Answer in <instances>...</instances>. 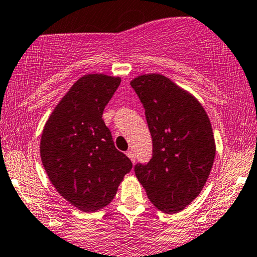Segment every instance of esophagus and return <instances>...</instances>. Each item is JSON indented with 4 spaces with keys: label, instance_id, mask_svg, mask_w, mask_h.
I'll use <instances>...</instances> for the list:
<instances>
[{
    "label": "esophagus",
    "instance_id": "1",
    "mask_svg": "<svg viewBox=\"0 0 257 257\" xmlns=\"http://www.w3.org/2000/svg\"><path fill=\"white\" fill-rule=\"evenodd\" d=\"M126 156L131 159V161L133 163H135V156H134V152L133 151H126Z\"/></svg>",
    "mask_w": 257,
    "mask_h": 257
}]
</instances>
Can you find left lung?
<instances>
[{
  "label": "left lung",
  "mask_w": 257,
  "mask_h": 257,
  "mask_svg": "<svg viewBox=\"0 0 257 257\" xmlns=\"http://www.w3.org/2000/svg\"><path fill=\"white\" fill-rule=\"evenodd\" d=\"M131 85L152 137L150 162L135 166V176L155 207L177 213L199 196L212 170L216 144L210 118L195 96L165 75H138Z\"/></svg>",
  "instance_id": "left-lung-1"
}]
</instances>
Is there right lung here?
<instances>
[{
    "label": "right lung",
    "instance_id": "right-lung-1",
    "mask_svg": "<svg viewBox=\"0 0 257 257\" xmlns=\"http://www.w3.org/2000/svg\"><path fill=\"white\" fill-rule=\"evenodd\" d=\"M119 77L86 74L55 107L44 126L40 156L49 179L69 204L84 212L113 200L132 161L115 149L102 119Z\"/></svg>",
    "mask_w": 257,
    "mask_h": 257
}]
</instances>
